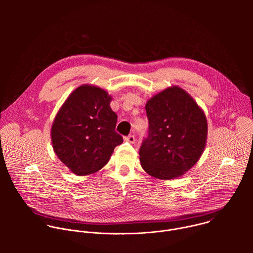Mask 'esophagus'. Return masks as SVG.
<instances>
[{
	"label": "esophagus",
	"mask_w": 253,
	"mask_h": 253,
	"mask_svg": "<svg viewBox=\"0 0 253 253\" xmlns=\"http://www.w3.org/2000/svg\"><path fill=\"white\" fill-rule=\"evenodd\" d=\"M124 140H125L126 142H129V143L133 144V143H135V136H134V135H129V136L125 137Z\"/></svg>",
	"instance_id": "1"
}]
</instances>
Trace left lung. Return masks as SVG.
Returning a JSON list of instances; mask_svg holds the SVG:
<instances>
[{"label":"left lung","instance_id":"left-lung-1","mask_svg":"<svg viewBox=\"0 0 253 253\" xmlns=\"http://www.w3.org/2000/svg\"><path fill=\"white\" fill-rule=\"evenodd\" d=\"M148 137L140 147L144 171L161 180L181 177L201 157L207 140V119L184 89L171 86L146 103Z\"/></svg>","mask_w":253,"mask_h":253}]
</instances>
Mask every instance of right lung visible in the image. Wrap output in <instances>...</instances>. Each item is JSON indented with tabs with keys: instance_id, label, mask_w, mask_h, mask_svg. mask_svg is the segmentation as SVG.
<instances>
[{
	"instance_id": "1",
	"label": "right lung",
	"mask_w": 253,
	"mask_h": 253,
	"mask_svg": "<svg viewBox=\"0 0 253 253\" xmlns=\"http://www.w3.org/2000/svg\"><path fill=\"white\" fill-rule=\"evenodd\" d=\"M112 97L104 89L84 84L72 92L55 116L51 127L54 152L79 176L102 169L123 142L115 131L117 115Z\"/></svg>"
}]
</instances>
